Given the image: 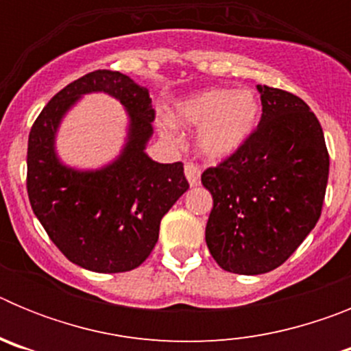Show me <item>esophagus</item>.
I'll return each instance as SVG.
<instances>
[{
  "mask_svg": "<svg viewBox=\"0 0 351 351\" xmlns=\"http://www.w3.org/2000/svg\"><path fill=\"white\" fill-rule=\"evenodd\" d=\"M200 173H202V170H200V167H198L197 163H193V161H188L184 165V176L191 186L200 184Z\"/></svg>",
  "mask_w": 351,
  "mask_h": 351,
  "instance_id": "esophagus-1",
  "label": "esophagus"
}]
</instances>
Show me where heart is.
I'll list each match as a JSON object with an SVG mask.
<instances>
[{
  "instance_id": "1",
  "label": "heart",
  "mask_w": 351,
  "mask_h": 351,
  "mask_svg": "<svg viewBox=\"0 0 351 351\" xmlns=\"http://www.w3.org/2000/svg\"><path fill=\"white\" fill-rule=\"evenodd\" d=\"M260 104L250 89H206L178 105L176 117L184 126H200L198 151L210 160L237 153L258 121Z\"/></svg>"
}]
</instances>
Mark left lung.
Returning <instances> with one entry per match:
<instances>
[{"label":"left lung","instance_id":"obj_1","mask_svg":"<svg viewBox=\"0 0 351 351\" xmlns=\"http://www.w3.org/2000/svg\"><path fill=\"white\" fill-rule=\"evenodd\" d=\"M262 119L237 153L209 167L206 243L221 269L255 276L280 267L315 228L328 179L320 121L299 96L256 86Z\"/></svg>","mask_w":351,"mask_h":351}]
</instances>
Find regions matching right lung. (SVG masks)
Masks as SVG:
<instances>
[{"label":"right lung","instance_id":"add662e5","mask_svg":"<svg viewBox=\"0 0 351 351\" xmlns=\"http://www.w3.org/2000/svg\"><path fill=\"white\" fill-rule=\"evenodd\" d=\"M95 90L125 105L129 141L110 166L80 173L60 163L53 138L67 108ZM153 121L147 88L119 71L96 70L52 96L31 126L26 179L31 209L70 262L93 272H126L151 255L161 218L190 188L181 161L158 163L144 153Z\"/></svg>","mask_w":351,"mask_h":351}]
</instances>
